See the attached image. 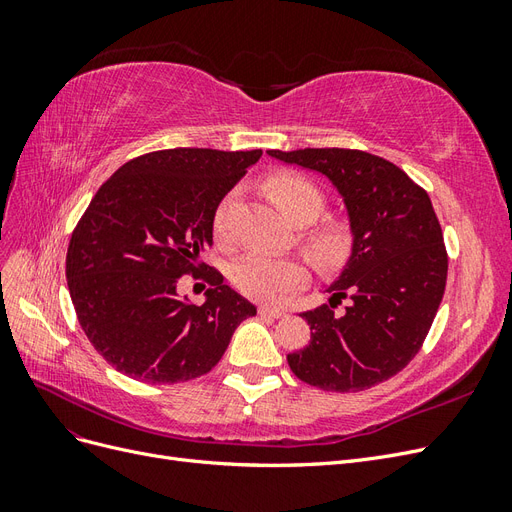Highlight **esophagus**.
<instances>
[{
    "mask_svg": "<svg viewBox=\"0 0 512 512\" xmlns=\"http://www.w3.org/2000/svg\"><path fill=\"white\" fill-rule=\"evenodd\" d=\"M258 314H260V316H267V318H284V316H286L284 309L267 307V305H260V307H258Z\"/></svg>",
    "mask_w": 512,
    "mask_h": 512,
    "instance_id": "1",
    "label": "esophagus"
}]
</instances>
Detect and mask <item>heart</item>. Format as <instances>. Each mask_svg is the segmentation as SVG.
Here are the masks:
<instances>
[{"label": "heart", "instance_id": "1", "mask_svg": "<svg viewBox=\"0 0 512 512\" xmlns=\"http://www.w3.org/2000/svg\"><path fill=\"white\" fill-rule=\"evenodd\" d=\"M267 192L275 200L292 222L309 224L324 211L322 190L314 181H309L294 173H280L267 181ZM235 207V196H226L213 215L215 239L226 243L230 237V213ZM305 250L320 267L344 265L352 252L354 235L348 222L344 220H324L303 232ZM305 280V267L299 258L273 256L252 252L243 256L235 267L237 288L256 301L280 303L288 294L299 288Z\"/></svg>", "mask_w": 512, "mask_h": 512}]
</instances>
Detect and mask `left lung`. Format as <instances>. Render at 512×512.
<instances>
[{"instance_id": "8db88e82", "label": "left lung", "mask_w": 512, "mask_h": 512, "mask_svg": "<svg viewBox=\"0 0 512 512\" xmlns=\"http://www.w3.org/2000/svg\"><path fill=\"white\" fill-rule=\"evenodd\" d=\"M314 170L342 196L354 235L352 252L324 303L303 318L312 342L288 354L299 380L354 393L404 369L421 350L446 286L442 228L427 192L393 162L356 149L267 151ZM342 298V315L332 307Z\"/></svg>"}]
</instances>
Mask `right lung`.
<instances>
[{
  "mask_svg": "<svg viewBox=\"0 0 512 512\" xmlns=\"http://www.w3.org/2000/svg\"><path fill=\"white\" fill-rule=\"evenodd\" d=\"M260 156L153 151L123 164L91 198L68 245V290L87 339L121 374L149 384L203 376L256 314L215 269L203 305L181 299L177 284L200 273L215 209Z\"/></svg>",
  "mask_w": 512,
  "mask_h": 512,
  "instance_id": "obj_1",
  "label": "right lung"
}]
</instances>
